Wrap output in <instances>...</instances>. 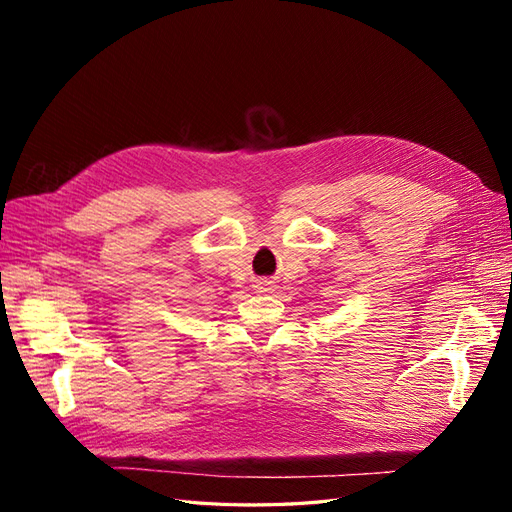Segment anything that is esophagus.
I'll return each mask as SVG.
<instances>
[{
	"label": "esophagus",
	"mask_w": 512,
	"mask_h": 512,
	"mask_svg": "<svg viewBox=\"0 0 512 512\" xmlns=\"http://www.w3.org/2000/svg\"><path fill=\"white\" fill-rule=\"evenodd\" d=\"M258 290H260V292H269V290H271V282H267V280L258 282Z\"/></svg>",
	"instance_id": "obj_1"
}]
</instances>
